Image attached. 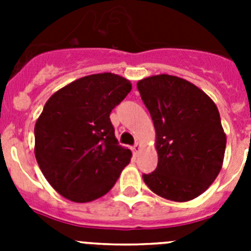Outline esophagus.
<instances>
[{
  "label": "esophagus",
  "mask_w": 251,
  "mask_h": 251,
  "mask_svg": "<svg viewBox=\"0 0 251 251\" xmlns=\"http://www.w3.org/2000/svg\"><path fill=\"white\" fill-rule=\"evenodd\" d=\"M139 150H141V146H139L138 143H136V145L132 147L133 154H134V156H137V154H138V152H139Z\"/></svg>",
  "instance_id": "1"
}]
</instances>
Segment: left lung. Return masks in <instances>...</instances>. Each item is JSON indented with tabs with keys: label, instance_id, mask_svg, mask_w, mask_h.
Returning a JSON list of instances; mask_svg holds the SVG:
<instances>
[{
	"label": "left lung",
	"instance_id": "obj_1",
	"mask_svg": "<svg viewBox=\"0 0 251 251\" xmlns=\"http://www.w3.org/2000/svg\"><path fill=\"white\" fill-rule=\"evenodd\" d=\"M156 129L158 165L143 175L158 196L177 202L200 196L221 170L226 136L217 106L190 81L162 74L137 83Z\"/></svg>",
	"mask_w": 251,
	"mask_h": 251
}]
</instances>
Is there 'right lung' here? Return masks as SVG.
Segmentation results:
<instances>
[{"mask_svg": "<svg viewBox=\"0 0 251 251\" xmlns=\"http://www.w3.org/2000/svg\"><path fill=\"white\" fill-rule=\"evenodd\" d=\"M130 89L119 75L93 74L46 101L35 124V157L48 182L68 200L101 197L130 162L132 152L119 145L109 118Z\"/></svg>", "mask_w": 251, "mask_h": 251, "instance_id": "obj_1", "label": "right lung"}]
</instances>
